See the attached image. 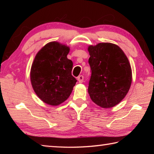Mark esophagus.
Segmentation results:
<instances>
[{
	"label": "esophagus",
	"instance_id": "obj_1",
	"mask_svg": "<svg viewBox=\"0 0 154 154\" xmlns=\"http://www.w3.org/2000/svg\"><path fill=\"white\" fill-rule=\"evenodd\" d=\"M77 80H78V82H79V83H82L83 82V75H79V76L77 77Z\"/></svg>",
	"mask_w": 154,
	"mask_h": 154
}]
</instances>
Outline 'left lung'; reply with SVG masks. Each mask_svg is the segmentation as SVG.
<instances>
[{
  "instance_id": "left-lung-1",
  "label": "left lung",
  "mask_w": 154,
  "mask_h": 154,
  "mask_svg": "<svg viewBox=\"0 0 154 154\" xmlns=\"http://www.w3.org/2000/svg\"><path fill=\"white\" fill-rule=\"evenodd\" d=\"M92 75L88 86L90 98L100 107L111 108L123 100L132 83V69L126 54L116 44L89 45Z\"/></svg>"
}]
</instances>
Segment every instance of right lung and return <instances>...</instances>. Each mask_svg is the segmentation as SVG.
<instances>
[{"mask_svg": "<svg viewBox=\"0 0 154 154\" xmlns=\"http://www.w3.org/2000/svg\"><path fill=\"white\" fill-rule=\"evenodd\" d=\"M69 46L51 41L35 56L30 69L34 91L49 105L58 106L69 97L77 80L71 75L72 62L67 58Z\"/></svg>", "mask_w": 154, "mask_h": 154, "instance_id": "1", "label": "right lung"}]
</instances>
